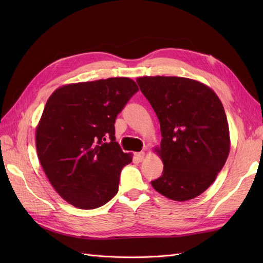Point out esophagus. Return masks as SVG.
Segmentation results:
<instances>
[{
    "label": "esophagus",
    "instance_id": "34e87169",
    "mask_svg": "<svg viewBox=\"0 0 263 263\" xmlns=\"http://www.w3.org/2000/svg\"><path fill=\"white\" fill-rule=\"evenodd\" d=\"M135 158H136L138 161H142V160H144V158H145V153H144V151L136 153V154H135Z\"/></svg>",
    "mask_w": 263,
    "mask_h": 263
}]
</instances>
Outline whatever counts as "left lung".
<instances>
[{
    "instance_id": "1",
    "label": "left lung",
    "mask_w": 263,
    "mask_h": 263,
    "mask_svg": "<svg viewBox=\"0 0 263 263\" xmlns=\"http://www.w3.org/2000/svg\"><path fill=\"white\" fill-rule=\"evenodd\" d=\"M136 81L157 114L162 136L155 148L162 176L151 185L170 200H192L215 181L228 158L224 106L210 86L193 79L156 76Z\"/></svg>"
}]
</instances>
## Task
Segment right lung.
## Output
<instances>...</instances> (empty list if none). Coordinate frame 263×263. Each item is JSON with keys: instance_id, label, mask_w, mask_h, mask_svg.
<instances>
[{"instance_id": "obj_1", "label": "right lung", "mask_w": 263, "mask_h": 263, "mask_svg": "<svg viewBox=\"0 0 263 263\" xmlns=\"http://www.w3.org/2000/svg\"><path fill=\"white\" fill-rule=\"evenodd\" d=\"M138 86L118 77L62 85L47 101L36 127L37 156L57 193L81 210L106 204L133 160L115 141L117 114Z\"/></svg>"}]
</instances>
